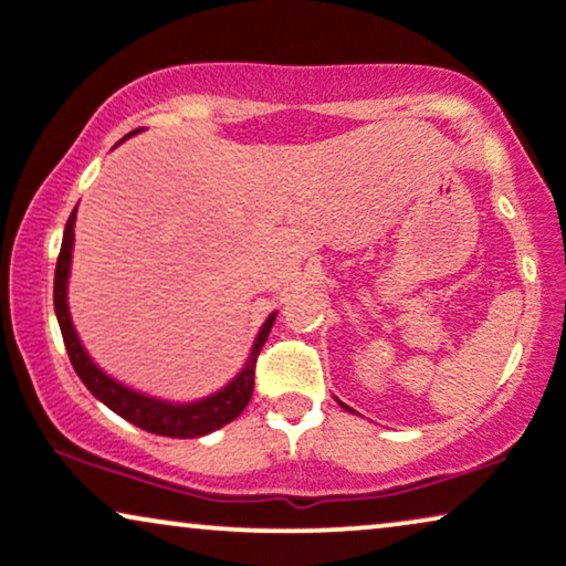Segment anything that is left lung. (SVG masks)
Listing matches in <instances>:
<instances>
[{"label":"left lung","mask_w":566,"mask_h":566,"mask_svg":"<svg viewBox=\"0 0 566 566\" xmlns=\"http://www.w3.org/2000/svg\"><path fill=\"white\" fill-rule=\"evenodd\" d=\"M342 406H344V403H342ZM344 409H349V406H344Z\"/></svg>","instance_id":"8db88e82"}]
</instances>
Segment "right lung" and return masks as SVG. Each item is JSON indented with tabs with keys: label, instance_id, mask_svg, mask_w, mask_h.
I'll list each match as a JSON object with an SVG mask.
<instances>
[{
	"label": "right lung",
	"instance_id": "right-lung-1",
	"mask_svg": "<svg viewBox=\"0 0 566 566\" xmlns=\"http://www.w3.org/2000/svg\"><path fill=\"white\" fill-rule=\"evenodd\" d=\"M74 220H77V209H74L70 220H66L62 251H59V259H56L54 307H56L59 328H62V336H64L66 354H70L74 373L80 375V380L85 382L90 394L101 398L111 411H116L118 417L132 421V424L147 429V432L153 434H165V437H201V434L214 432V429H220L228 424V421L240 417L253 396L255 359H259L261 346L266 344L269 331L274 326L276 315H269L259 338H255L245 367L240 370L238 378L232 380L228 388L220 390V394L209 396L205 401H196V403H168V401H157V398L134 394V390L120 386V382L111 380L108 375H105L101 367L87 357V352L82 349L77 334H74L70 307H66V279H70V263H72Z\"/></svg>",
	"mask_w": 566,
	"mask_h": 566
}]
</instances>
